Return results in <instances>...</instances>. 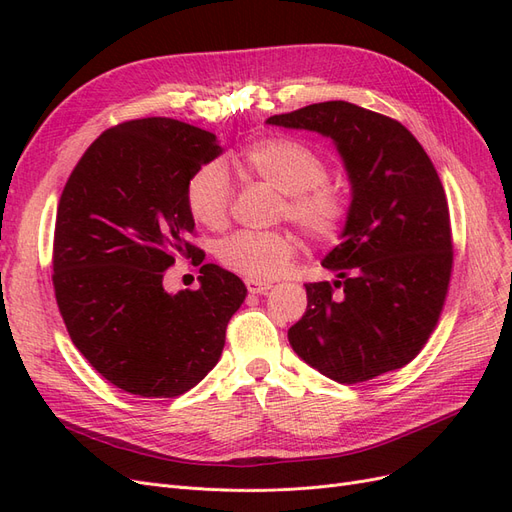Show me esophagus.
<instances>
[{"mask_svg": "<svg viewBox=\"0 0 512 512\" xmlns=\"http://www.w3.org/2000/svg\"><path fill=\"white\" fill-rule=\"evenodd\" d=\"M244 285L249 289V293H266L272 287V283H268V280H253V278H246Z\"/></svg>", "mask_w": 512, "mask_h": 512, "instance_id": "34e87169", "label": "esophagus"}]
</instances>
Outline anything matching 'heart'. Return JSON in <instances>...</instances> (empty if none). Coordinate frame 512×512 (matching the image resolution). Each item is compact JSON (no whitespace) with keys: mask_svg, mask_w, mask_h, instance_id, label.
<instances>
[{"mask_svg":"<svg viewBox=\"0 0 512 512\" xmlns=\"http://www.w3.org/2000/svg\"><path fill=\"white\" fill-rule=\"evenodd\" d=\"M236 166L251 178L266 180L283 193L278 219H287L319 244L336 242L351 217V195L342 183L327 178V161L310 144L289 136H266L246 144L236 155ZM191 217L208 227L223 229L232 214L234 183L221 161H206L185 187ZM298 251L287 232H240L217 244L223 268L244 278L270 280L283 274Z\"/></svg>","mask_w":512,"mask_h":512,"instance_id":"obj_1","label":"heart"}]
</instances>
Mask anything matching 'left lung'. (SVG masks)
Here are the masks:
<instances>
[{"mask_svg":"<svg viewBox=\"0 0 512 512\" xmlns=\"http://www.w3.org/2000/svg\"><path fill=\"white\" fill-rule=\"evenodd\" d=\"M268 123L332 138L353 185L344 240L323 261L342 280L306 283L293 351L344 385L404 368L436 329L453 272L449 204L432 159L400 121L340 100Z\"/></svg>","mask_w":512,"mask_h":512,"instance_id":"1","label":"left lung"}]
</instances>
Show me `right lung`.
Instances as JSON below:
<instances>
[{
	"label": "right lung",
	"mask_w": 512,
	"mask_h": 512,
	"mask_svg": "<svg viewBox=\"0 0 512 512\" xmlns=\"http://www.w3.org/2000/svg\"><path fill=\"white\" fill-rule=\"evenodd\" d=\"M221 153L214 134L151 117L106 129L63 187L53 287L76 349L108 383L140 398H176L217 366L242 280L214 263L200 289L176 295L163 276L204 261L185 202L189 176Z\"/></svg>",
	"instance_id": "1"
}]
</instances>
